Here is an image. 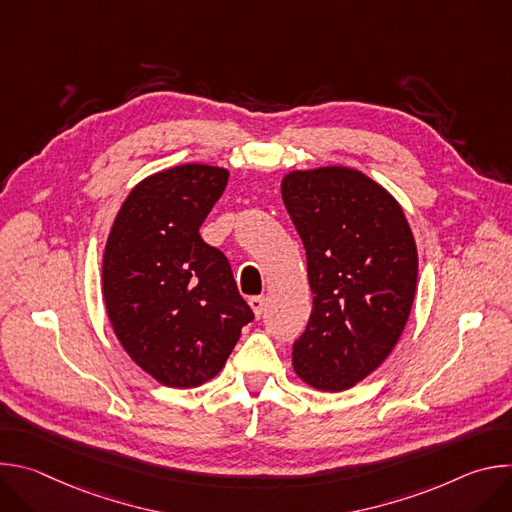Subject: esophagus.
<instances>
[{"label": "esophagus", "instance_id": "34e87169", "mask_svg": "<svg viewBox=\"0 0 512 512\" xmlns=\"http://www.w3.org/2000/svg\"><path fill=\"white\" fill-rule=\"evenodd\" d=\"M249 306H251L253 314H255L257 318H261V314H263V310H265V298H263V296H253V298H249Z\"/></svg>", "mask_w": 512, "mask_h": 512}]
</instances>
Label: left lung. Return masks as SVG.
<instances>
[{"label": "left lung", "instance_id": "obj_1", "mask_svg": "<svg viewBox=\"0 0 512 512\" xmlns=\"http://www.w3.org/2000/svg\"><path fill=\"white\" fill-rule=\"evenodd\" d=\"M283 204L304 243L314 294L294 371L318 391H344L391 354L417 287V247L399 202L344 166L296 170Z\"/></svg>", "mask_w": 512, "mask_h": 512}]
</instances>
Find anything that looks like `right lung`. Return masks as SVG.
<instances>
[{
  "instance_id": "1",
  "label": "right lung",
  "mask_w": 512,
  "mask_h": 512,
  "mask_svg": "<svg viewBox=\"0 0 512 512\" xmlns=\"http://www.w3.org/2000/svg\"><path fill=\"white\" fill-rule=\"evenodd\" d=\"M225 168L182 164L141 180L121 204L103 255V300L131 360L158 383L198 387L221 373L253 312L229 259L200 227Z\"/></svg>"
}]
</instances>
